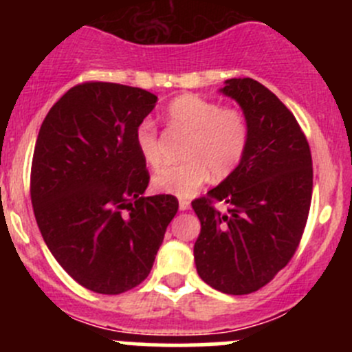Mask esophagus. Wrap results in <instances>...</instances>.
<instances>
[{
	"instance_id": "1",
	"label": "esophagus",
	"mask_w": 352,
	"mask_h": 352,
	"mask_svg": "<svg viewBox=\"0 0 352 352\" xmlns=\"http://www.w3.org/2000/svg\"><path fill=\"white\" fill-rule=\"evenodd\" d=\"M179 208H180V211H186V209L190 208V202L187 201V199H180V201H179Z\"/></svg>"
}]
</instances>
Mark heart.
Instances as JSON below:
<instances>
[{
  "label": "heart",
  "mask_w": 352,
  "mask_h": 352,
  "mask_svg": "<svg viewBox=\"0 0 352 352\" xmlns=\"http://www.w3.org/2000/svg\"><path fill=\"white\" fill-rule=\"evenodd\" d=\"M166 120L175 131L189 134L180 165L166 166L153 177L160 192L190 197L209 179H225L242 163L248 144V124L236 109H223L218 102L197 95H180L166 107ZM134 141L141 158L151 168L163 165L158 129L151 119L136 127Z\"/></svg>",
  "instance_id": "b5f03b06"
}]
</instances>
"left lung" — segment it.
Instances as JSON below:
<instances>
[{"label":"left lung","mask_w":352,"mask_h":352,"mask_svg":"<svg viewBox=\"0 0 352 352\" xmlns=\"http://www.w3.org/2000/svg\"><path fill=\"white\" fill-rule=\"evenodd\" d=\"M248 124L242 163L204 197L192 201L201 221L194 258L204 283L226 294L261 289L286 267L308 219L314 168L308 141L289 109L252 78L225 81ZM229 204L226 213L214 202Z\"/></svg>","instance_id":"left-lung-1"}]
</instances>
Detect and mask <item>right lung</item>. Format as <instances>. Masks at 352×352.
Listing matches in <instances>:
<instances>
[{
  "label": "right lung",
  "mask_w": 352,
  "mask_h": 352,
  "mask_svg": "<svg viewBox=\"0 0 352 352\" xmlns=\"http://www.w3.org/2000/svg\"><path fill=\"white\" fill-rule=\"evenodd\" d=\"M156 100L143 88L87 81L38 131L30 172L38 230L59 265L95 293L141 285L179 209L170 194L143 196L150 173L134 133Z\"/></svg>",
  "instance_id": "obj_1"
}]
</instances>
